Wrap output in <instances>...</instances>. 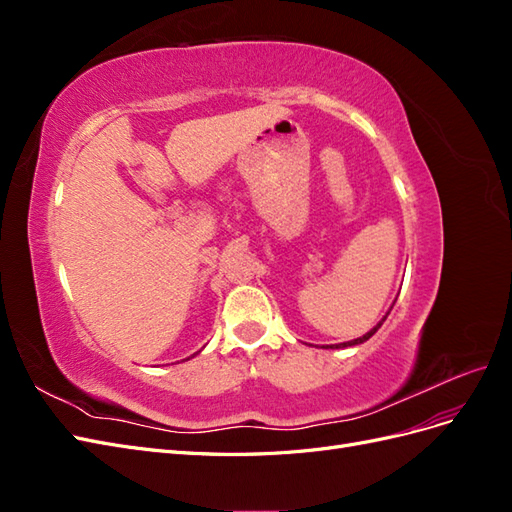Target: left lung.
Segmentation results:
<instances>
[{"label": "left lung", "instance_id": "8db88e82", "mask_svg": "<svg viewBox=\"0 0 512 512\" xmlns=\"http://www.w3.org/2000/svg\"><path fill=\"white\" fill-rule=\"evenodd\" d=\"M386 316H389V314H386ZM386 316H384V318H382V320H380V322L376 324V327H374V329H371L369 333H365L363 337H356V339H352V342H344V344H337V346H331V348H348V346H359V344L367 342V339H369L371 335H374V333H376V331H378V329L382 327V322L386 320Z\"/></svg>", "mask_w": 512, "mask_h": 512}]
</instances>
